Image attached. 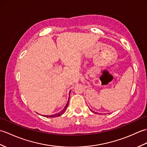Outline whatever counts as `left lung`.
<instances>
[{
  "label": "left lung",
  "instance_id": "1",
  "mask_svg": "<svg viewBox=\"0 0 147 147\" xmlns=\"http://www.w3.org/2000/svg\"><path fill=\"white\" fill-rule=\"evenodd\" d=\"M93 112V113H95V114H96V112H93V111H92ZM98 114V113H97Z\"/></svg>",
  "mask_w": 147,
  "mask_h": 147
}]
</instances>
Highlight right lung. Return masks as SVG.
<instances>
[{"label": "right lung", "instance_id": "1", "mask_svg": "<svg viewBox=\"0 0 147 147\" xmlns=\"http://www.w3.org/2000/svg\"><path fill=\"white\" fill-rule=\"evenodd\" d=\"M69 100H68V101H67V103L66 105L65 106V107L64 108V109H63V110H62V111H61L60 112H59V113H57V114H54V115H45V117H55L60 116V115H61L62 114H63L64 113V112H65V110H66V109H67V107L68 104H69Z\"/></svg>", "mask_w": 147, "mask_h": 147}]
</instances>
